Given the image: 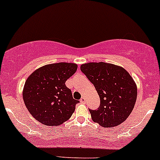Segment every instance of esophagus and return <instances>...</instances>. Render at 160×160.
Wrapping results in <instances>:
<instances>
[{"instance_id":"obj_1","label":"esophagus","mask_w":160,"mask_h":160,"mask_svg":"<svg viewBox=\"0 0 160 160\" xmlns=\"http://www.w3.org/2000/svg\"><path fill=\"white\" fill-rule=\"evenodd\" d=\"M80 102L81 103H85V102H86V99H85V97H84V96H83V97L81 98V99H80Z\"/></svg>"}]
</instances>
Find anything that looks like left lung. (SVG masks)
I'll return each mask as SVG.
<instances>
[{
	"label": "left lung",
	"mask_w": 160,
	"mask_h": 160,
	"mask_svg": "<svg viewBox=\"0 0 160 160\" xmlns=\"http://www.w3.org/2000/svg\"><path fill=\"white\" fill-rule=\"evenodd\" d=\"M80 70L99 96V108L89 109L94 122L104 128L124 122L132 112L138 95L131 75L122 67L105 62L82 64Z\"/></svg>",
	"instance_id": "1"
}]
</instances>
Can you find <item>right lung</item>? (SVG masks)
<instances>
[{"mask_svg":"<svg viewBox=\"0 0 160 160\" xmlns=\"http://www.w3.org/2000/svg\"><path fill=\"white\" fill-rule=\"evenodd\" d=\"M72 63L48 64L33 72L24 85V103L38 122L58 126L71 117L79 102L72 96L65 82L77 71Z\"/></svg>","mask_w":160,"mask_h":160,"instance_id":"right-lung-1","label":"right lung"}]
</instances>
